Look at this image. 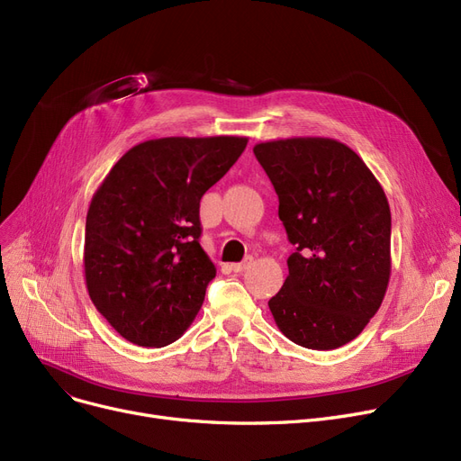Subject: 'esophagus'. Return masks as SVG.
<instances>
[{
    "instance_id": "obj_1",
    "label": "esophagus",
    "mask_w": 461,
    "mask_h": 461,
    "mask_svg": "<svg viewBox=\"0 0 461 461\" xmlns=\"http://www.w3.org/2000/svg\"><path fill=\"white\" fill-rule=\"evenodd\" d=\"M250 265H252V258H247L245 261H240V263H231L230 269L233 273H243V271H247L250 267Z\"/></svg>"
}]
</instances>
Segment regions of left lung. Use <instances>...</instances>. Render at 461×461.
Wrapping results in <instances>:
<instances>
[{"label": "left lung", "instance_id": "1", "mask_svg": "<svg viewBox=\"0 0 461 461\" xmlns=\"http://www.w3.org/2000/svg\"><path fill=\"white\" fill-rule=\"evenodd\" d=\"M254 155L278 194L295 252L269 301L276 327L297 346L329 351L365 330L391 280V207L346 143L297 136L261 141Z\"/></svg>", "mask_w": 461, "mask_h": 461}]
</instances>
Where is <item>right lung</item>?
Listing matches in <instances>:
<instances>
[{
	"instance_id": "1",
	"label": "right lung",
	"mask_w": 461,
	"mask_h": 461,
	"mask_svg": "<svg viewBox=\"0 0 461 461\" xmlns=\"http://www.w3.org/2000/svg\"><path fill=\"white\" fill-rule=\"evenodd\" d=\"M245 136H169L134 145L93 194L84 239L89 297L143 348L190 327L216 269L200 245V200L245 151Z\"/></svg>"
}]
</instances>
